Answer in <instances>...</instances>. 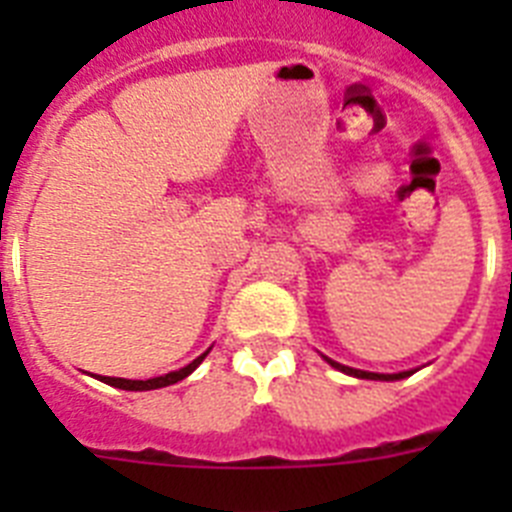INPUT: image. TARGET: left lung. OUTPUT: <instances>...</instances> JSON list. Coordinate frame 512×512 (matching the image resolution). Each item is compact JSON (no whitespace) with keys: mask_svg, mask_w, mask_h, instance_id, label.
<instances>
[{"mask_svg":"<svg viewBox=\"0 0 512 512\" xmlns=\"http://www.w3.org/2000/svg\"><path fill=\"white\" fill-rule=\"evenodd\" d=\"M325 361H328V364L333 366V369H338V372H343V374H351V377H356V379H377V382H395V379H405V377H410V374H413V372H397V374L361 372V369H351V366H343V364H338V361L328 359V356H325Z\"/></svg>","mask_w":512,"mask_h":512,"instance_id":"8db88e82","label":"left lung"}]
</instances>
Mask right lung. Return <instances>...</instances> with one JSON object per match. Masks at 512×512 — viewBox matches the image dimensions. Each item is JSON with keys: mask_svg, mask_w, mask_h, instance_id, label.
Returning a JSON list of instances; mask_svg holds the SVG:
<instances>
[{"mask_svg": "<svg viewBox=\"0 0 512 512\" xmlns=\"http://www.w3.org/2000/svg\"><path fill=\"white\" fill-rule=\"evenodd\" d=\"M210 354V348H207L205 354L197 356V359L192 361V364H187L184 369H179V372H169L164 374V377H153V379H122V377H97L99 382L110 384V387H120V390H130V392H143V390H158V387H169V384H176L182 382L184 377H189V374L197 369V366L202 364V359Z\"/></svg>", "mask_w": 512, "mask_h": 512, "instance_id": "obj_1", "label": "right lung"}]
</instances>
